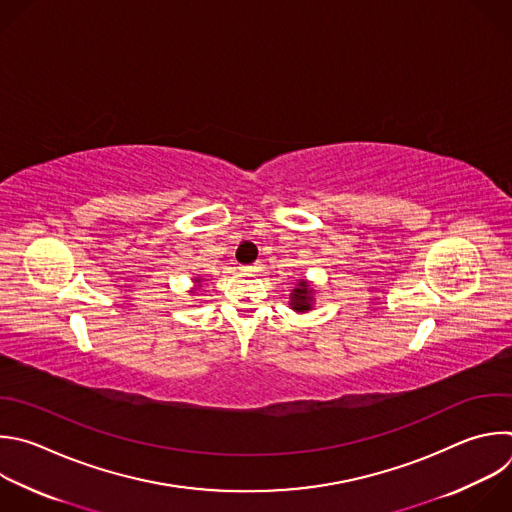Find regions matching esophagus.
<instances>
[{"instance_id": "obj_1", "label": "esophagus", "mask_w": 512, "mask_h": 512, "mask_svg": "<svg viewBox=\"0 0 512 512\" xmlns=\"http://www.w3.org/2000/svg\"><path fill=\"white\" fill-rule=\"evenodd\" d=\"M245 273H257L259 269H261V265L259 263H253V265H245V267H241Z\"/></svg>"}]
</instances>
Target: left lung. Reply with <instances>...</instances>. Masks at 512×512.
I'll list each match as a JSON object with an SVG mask.
<instances>
[{
    "label": "left lung",
    "mask_w": 512,
    "mask_h": 512,
    "mask_svg": "<svg viewBox=\"0 0 512 512\" xmlns=\"http://www.w3.org/2000/svg\"><path fill=\"white\" fill-rule=\"evenodd\" d=\"M315 305V289L307 279H297L289 293V307L297 313H307Z\"/></svg>",
    "instance_id": "8db88e82"
}]
</instances>
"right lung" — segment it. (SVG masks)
I'll list each match as a JSON object with an SVG mask.
<instances>
[{
    "label": "right lung",
    "instance_id": "add662e5",
    "mask_svg": "<svg viewBox=\"0 0 512 512\" xmlns=\"http://www.w3.org/2000/svg\"><path fill=\"white\" fill-rule=\"evenodd\" d=\"M193 283H195V285H193V287H191V291H189L191 295H195V293L203 287V277H201V275H195V277H193Z\"/></svg>",
    "mask_w": 512,
    "mask_h": 512
}]
</instances>
